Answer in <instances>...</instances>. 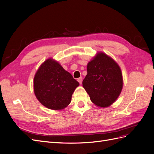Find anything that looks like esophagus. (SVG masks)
I'll use <instances>...</instances> for the list:
<instances>
[{
    "mask_svg": "<svg viewBox=\"0 0 154 154\" xmlns=\"http://www.w3.org/2000/svg\"><path fill=\"white\" fill-rule=\"evenodd\" d=\"M82 81H83V78L82 77H80V78H79L78 79V82L80 83V84H82Z\"/></svg>",
    "mask_w": 154,
    "mask_h": 154,
    "instance_id": "obj_1",
    "label": "esophagus"
}]
</instances>
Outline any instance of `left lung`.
<instances>
[{"label":"left lung","instance_id":"8db88e82","mask_svg":"<svg viewBox=\"0 0 154 154\" xmlns=\"http://www.w3.org/2000/svg\"><path fill=\"white\" fill-rule=\"evenodd\" d=\"M87 74L82 84L97 106L108 107L116 101L123 85L119 65L103 52H98L87 64Z\"/></svg>","mask_w":154,"mask_h":154}]
</instances>
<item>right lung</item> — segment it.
Returning a JSON list of instances; mask_svg holds the SVG:
<instances>
[{"mask_svg": "<svg viewBox=\"0 0 154 154\" xmlns=\"http://www.w3.org/2000/svg\"><path fill=\"white\" fill-rule=\"evenodd\" d=\"M79 83L57 61L48 58L41 64L33 81L35 94L48 109L60 110L71 103Z\"/></svg>", "mask_w": 154, "mask_h": 154, "instance_id": "1", "label": "right lung"}]
</instances>
